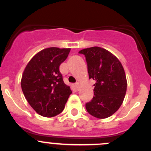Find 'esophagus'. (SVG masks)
<instances>
[{
	"label": "esophagus",
	"mask_w": 151,
	"mask_h": 151,
	"mask_svg": "<svg viewBox=\"0 0 151 151\" xmlns=\"http://www.w3.org/2000/svg\"><path fill=\"white\" fill-rule=\"evenodd\" d=\"M79 85H80L79 82H77L75 84V86H76V88L77 90H79Z\"/></svg>",
	"instance_id": "obj_1"
}]
</instances>
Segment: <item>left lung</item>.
Listing matches in <instances>:
<instances>
[{
	"mask_svg": "<svg viewBox=\"0 0 151 151\" xmlns=\"http://www.w3.org/2000/svg\"><path fill=\"white\" fill-rule=\"evenodd\" d=\"M85 56L89 78L96 81L94 97L85 104L86 110L98 119L110 117L122 105L127 89L123 66L116 56L100 47L81 50Z\"/></svg>",
	"mask_w": 151,
	"mask_h": 151,
	"instance_id": "obj_1",
	"label": "left lung"
}]
</instances>
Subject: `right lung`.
Listing matches in <instances>:
<instances>
[{"label":"right lung","instance_id":"add662e5","mask_svg":"<svg viewBox=\"0 0 151 151\" xmlns=\"http://www.w3.org/2000/svg\"><path fill=\"white\" fill-rule=\"evenodd\" d=\"M69 51L70 48H45L36 54L24 69L21 79L24 96L36 113L42 116L60 114L72 94L59 69Z\"/></svg>","mask_w":151,"mask_h":151}]
</instances>
